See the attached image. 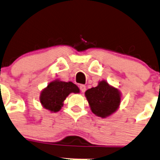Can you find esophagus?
I'll use <instances>...</instances> for the list:
<instances>
[{
	"mask_svg": "<svg viewBox=\"0 0 160 160\" xmlns=\"http://www.w3.org/2000/svg\"><path fill=\"white\" fill-rule=\"evenodd\" d=\"M80 89H81L82 92H84L86 89V86H84V85H81V86H80Z\"/></svg>",
	"mask_w": 160,
	"mask_h": 160,
	"instance_id": "34e87169",
	"label": "esophagus"
}]
</instances>
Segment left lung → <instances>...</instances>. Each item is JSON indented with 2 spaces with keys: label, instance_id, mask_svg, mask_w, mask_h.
<instances>
[{
  "label": "left lung",
  "instance_id": "1",
  "mask_svg": "<svg viewBox=\"0 0 160 160\" xmlns=\"http://www.w3.org/2000/svg\"><path fill=\"white\" fill-rule=\"evenodd\" d=\"M91 111L97 116L106 118L115 113L121 103V93L105 80L85 92Z\"/></svg>",
  "mask_w": 160,
  "mask_h": 160
}]
</instances>
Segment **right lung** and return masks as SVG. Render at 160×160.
Segmentation results:
<instances>
[{"mask_svg": "<svg viewBox=\"0 0 160 160\" xmlns=\"http://www.w3.org/2000/svg\"><path fill=\"white\" fill-rule=\"evenodd\" d=\"M78 87L71 82L56 79L48 83L40 95V102L43 108L51 112H57L63 105V101L71 92L78 93Z\"/></svg>", "mask_w": 160, "mask_h": 160, "instance_id": "obj_1", "label": "right lung"}]
</instances>
